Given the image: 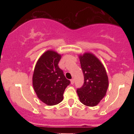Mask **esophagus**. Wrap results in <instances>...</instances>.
<instances>
[{"mask_svg": "<svg viewBox=\"0 0 134 134\" xmlns=\"http://www.w3.org/2000/svg\"><path fill=\"white\" fill-rule=\"evenodd\" d=\"M70 83H71V84H73L74 83V79H72L71 80H70Z\"/></svg>", "mask_w": 134, "mask_h": 134, "instance_id": "34e87169", "label": "esophagus"}]
</instances>
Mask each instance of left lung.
I'll list each match as a JSON object with an SVG mask.
<instances>
[{
	"mask_svg": "<svg viewBox=\"0 0 134 134\" xmlns=\"http://www.w3.org/2000/svg\"><path fill=\"white\" fill-rule=\"evenodd\" d=\"M84 75V84L77 88L80 101L84 105L94 107L106 95L108 87V78L105 69L94 55L86 53L79 56Z\"/></svg>",
	"mask_w": 134,
	"mask_h": 134,
	"instance_id": "8db88e82",
	"label": "left lung"
}]
</instances>
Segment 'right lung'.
<instances>
[{
    "label": "right lung",
    "instance_id": "1",
    "mask_svg": "<svg viewBox=\"0 0 134 134\" xmlns=\"http://www.w3.org/2000/svg\"><path fill=\"white\" fill-rule=\"evenodd\" d=\"M61 55L48 50L38 59L33 76V86L38 98L52 106L63 100V94L70 81L58 67Z\"/></svg>",
    "mask_w": 134,
    "mask_h": 134
}]
</instances>
